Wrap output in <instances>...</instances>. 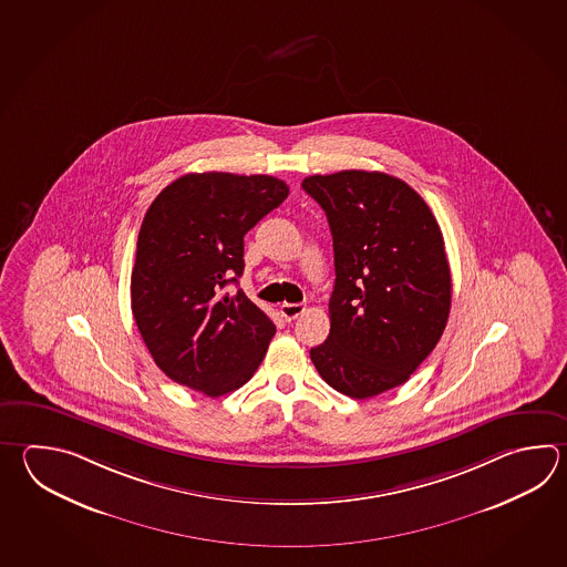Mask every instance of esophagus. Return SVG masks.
<instances>
[{
  "label": "esophagus",
  "instance_id": "obj_1",
  "mask_svg": "<svg viewBox=\"0 0 567 567\" xmlns=\"http://www.w3.org/2000/svg\"><path fill=\"white\" fill-rule=\"evenodd\" d=\"M302 312H305V307L299 305V302H285V305H280V315L287 321H295L297 317H301Z\"/></svg>",
  "mask_w": 567,
  "mask_h": 567
}]
</instances>
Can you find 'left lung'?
I'll use <instances>...</instances> for the list:
<instances>
[{
	"label": "left lung",
	"mask_w": 567,
	"mask_h": 567,
	"mask_svg": "<svg viewBox=\"0 0 567 567\" xmlns=\"http://www.w3.org/2000/svg\"><path fill=\"white\" fill-rule=\"evenodd\" d=\"M333 236L331 331L319 375L355 400L408 382L449 321L452 278L439 221L410 185L380 172L305 177Z\"/></svg>",
	"instance_id": "left-lung-1"
}]
</instances>
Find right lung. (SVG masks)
<instances>
[{
	"mask_svg": "<svg viewBox=\"0 0 567 567\" xmlns=\"http://www.w3.org/2000/svg\"><path fill=\"white\" fill-rule=\"evenodd\" d=\"M289 196L272 175L187 174L153 199L131 272V309L157 368L209 398L248 382L275 323L243 289L244 236Z\"/></svg>",
	"mask_w": 567,
	"mask_h": 567,
	"instance_id": "right-lung-1",
	"label": "right lung"
}]
</instances>
